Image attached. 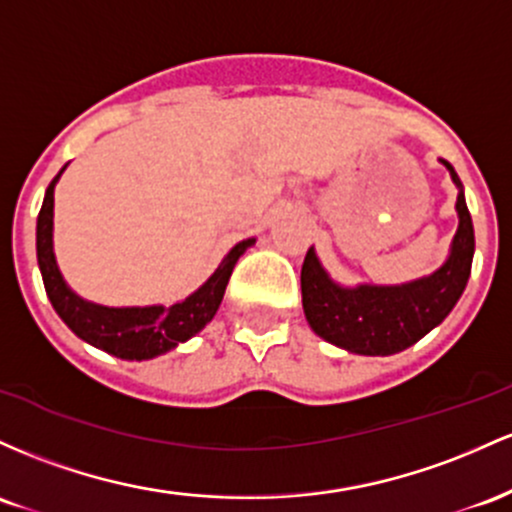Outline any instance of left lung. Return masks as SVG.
Instances as JSON below:
<instances>
[{
    "mask_svg": "<svg viewBox=\"0 0 512 512\" xmlns=\"http://www.w3.org/2000/svg\"><path fill=\"white\" fill-rule=\"evenodd\" d=\"M459 188V227L450 256L428 278L404 285L343 287L324 271L314 249L302 263L304 317L317 336L358 355H392L421 341L452 312L472 273L474 225L462 181L450 162L440 159Z\"/></svg>",
    "mask_w": 512,
    "mask_h": 512,
    "instance_id": "8db88e82",
    "label": "left lung"
}]
</instances>
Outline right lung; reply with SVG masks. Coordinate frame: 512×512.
<instances>
[{"label": "right lung", "instance_id": "1", "mask_svg": "<svg viewBox=\"0 0 512 512\" xmlns=\"http://www.w3.org/2000/svg\"><path fill=\"white\" fill-rule=\"evenodd\" d=\"M62 171L65 169H60V174L50 181L48 191H45L36 227L40 275H43L45 292H48L60 319L82 341L123 360L157 358V355L169 353L171 348L186 343L195 333L203 331L205 324L212 321L217 309H220L229 275L237 266L239 256L256 239H244L237 246H232V251L222 258L217 271L193 295H188L181 302H174L171 307H164V304H152V307H103V304L86 302L65 283L53 251V193Z\"/></svg>", "mask_w": 512, "mask_h": 512}]
</instances>
